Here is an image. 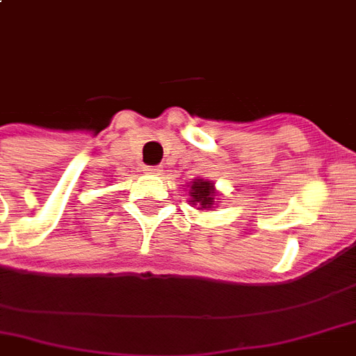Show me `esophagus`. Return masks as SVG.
Instances as JSON below:
<instances>
[{"label":"esophagus","mask_w":356,"mask_h":356,"mask_svg":"<svg viewBox=\"0 0 356 356\" xmlns=\"http://www.w3.org/2000/svg\"><path fill=\"white\" fill-rule=\"evenodd\" d=\"M143 171L147 173V175H160V173H162L160 168H151V165H149V168H145Z\"/></svg>","instance_id":"1"}]
</instances>
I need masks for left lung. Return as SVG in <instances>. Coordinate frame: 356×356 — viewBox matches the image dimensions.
Here are the masks:
<instances>
[{
    "mask_svg": "<svg viewBox=\"0 0 356 356\" xmlns=\"http://www.w3.org/2000/svg\"><path fill=\"white\" fill-rule=\"evenodd\" d=\"M188 196H191L192 207H198V211H215L217 207L218 192L213 181L207 179H192L188 183Z\"/></svg>",
    "mask_w": 356,
    "mask_h": 356,
    "instance_id": "1",
    "label": "left lung"
}]
</instances>
